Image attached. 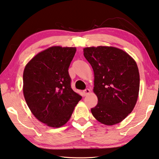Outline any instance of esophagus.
Wrapping results in <instances>:
<instances>
[{"label": "esophagus", "mask_w": 159, "mask_h": 159, "mask_svg": "<svg viewBox=\"0 0 159 159\" xmlns=\"http://www.w3.org/2000/svg\"><path fill=\"white\" fill-rule=\"evenodd\" d=\"M90 92H91V91H90V89H86L84 91H83L84 93V96H86V95H89L90 93Z\"/></svg>", "instance_id": "34e87169"}]
</instances>
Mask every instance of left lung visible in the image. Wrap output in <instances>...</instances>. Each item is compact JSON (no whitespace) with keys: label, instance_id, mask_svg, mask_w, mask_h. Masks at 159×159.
I'll return each mask as SVG.
<instances>
[{"label":"left lung","instance_id":"8db88e82","mask_svg":"<svg viewBox=\"0 0 159 159\" xmlns=\"http://www.w3.org/2000/svg\"><path fill=\"white\" fill-rule=\"evenodd\" d=\"M84 55L94 73V93L98 104L91 109L105 125L122 122L132 111L139 98L140 75L135 60L113 46L86 47Z\"/></svg>","mask_w":159,"mask_h":159}]
</instances>
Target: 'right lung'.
I'll list each match as a JSON object with an SVG mask.
<instances>
[{
    "mask_svg": "<svg viewBox=\"0 0 159 159\" xmlns=\"http://www.w3.org/2000/svg\"><path fill=\"white\" fill-rule=\"evenodd\" d=\"M75 47H50L26 64L23 92L34 117L47 126L59 128L69 120L82 96L73 91L68 68Z\"/></svg>",
    "mask_w": 159,
    "mask_h": 159,
    "instance_id": "1",
    "label": "right lung"
}]
</instances>
